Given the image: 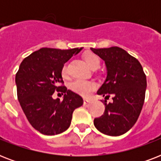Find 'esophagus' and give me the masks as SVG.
<instances>
[{"label":"esophagus","instance_id":"obj_1","mask_svg":"<svg viewBox=\"0 0 161 161\" xmlns=\"http://www.w3.org/2000/svg\"><path fill=\"white\" fill-rule=\"evenodd\" d=\"M90 102H91V99H89V98H83V103H85V104L86 103H90Z\"/></svg>","mask_w":161,"mask_h":161}]
</instances>
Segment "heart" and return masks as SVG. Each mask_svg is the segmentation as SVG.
<instances>
[{"label":"heart","instance_id":"1","mask_svg":"<svg viewBox=\"0 0 161 161\" xmlns=\"http://www.w3.org/2000/svg\"><path fill=\"white\" fill-rule=\"evenodd\" d=\"M83 58L85 60L86 63L90 68H97L100 65V58L97 54L93 53H87L84 54ZM61 73L63 77H66L68 74V67L67 64H64L62 68ZM97 88L95 83H93L92 81H86L81 80V79H77L74 80L73 83L70 84L71 90L73 92L78 93L82 96H88L93 91H94Z\"/></svg>","mask_w":161,"mask_h":161}]
</instances>
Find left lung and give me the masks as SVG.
Instances as JSON below:
<instances>
[{
  "mask_svg": "<svg viewBox=\"0 0 161 161\" xmlns=\"http://www.w3.org/2000/svg\"><path fill=\"white\" fill-rule=\"evenodd\" d=\"M91 50L104 61L107 76L97 93L104 98L103 114L94 119L96 129L104 135L119 136L135 125L142 109L146 76L140 62L124 49L112 47ZM110 95L113 101L108 104Z\"/></svg>",
  "mask_w": 161,
  "mask_h": 161,
  "instance_id": "obj_1",
  "label": "left lung"
}]
</instances>
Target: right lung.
<instances>
[{
	"instance_id": "add662e5",
	"label": "right lung",
	"mask_w": 161,
	"mask_h": 161,
	"mask_svg": "<svg viewBox=\"0 0 161 161\" xmlns=\"http://www.w3.org/2000/svg\"><path fill=\"white\" fill-rule=\"evenodd\" d=\"M82 49L43 47L24 58L19 67L16 74L19 103L31 126L42 135L64 132L74 109L83 105L80 95L59 86L63 83V66ZM55 90L65 93L63 101L52 98Z\"/></svg>"
}]
</instances>
